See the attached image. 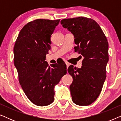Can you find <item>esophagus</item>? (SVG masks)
<instances>
[{
  "mask_svg": "<svg viewBox=\"0 0 121 121\" xmlns=\"http://www.w3.org/2000/svg\"><path fill=\"white\" fill-rule=\"evenodd\" d=\"M65 63L66 65H67V68L68 67L69 65H70V63H68V62H67V61H65Z\"/></svg>",
  "mask_w": 121,
  "mask_h": 121,
  "instance_id": "1",
  "label": "esophagus"
}]
</instances>
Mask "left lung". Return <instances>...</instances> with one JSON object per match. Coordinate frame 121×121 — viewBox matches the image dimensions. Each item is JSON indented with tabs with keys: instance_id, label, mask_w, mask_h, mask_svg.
Returning a JSON list of instances; mask_svg holds the SVG:
<instances>
[{
	"instance_id": "left-lung-1",
	"label": "left lung",
	"mask_w": 121,
	"mask_h": 121,
	"mask_svg": "<svg viewBox=\"0 0 121 121\" xmlns=\"http://www.w3.org/2000/svg\"><path fill=\"white\" fill-rule=\"evenodd\" d=\"M60 24L73 35L75 52L83 57L80 68L71 65L68 69L73 79L69 87L72 99L78 105H89L100 95L106 77L108 42L100 26L91 19H63Z\"/></svg>"
}]
</instances>
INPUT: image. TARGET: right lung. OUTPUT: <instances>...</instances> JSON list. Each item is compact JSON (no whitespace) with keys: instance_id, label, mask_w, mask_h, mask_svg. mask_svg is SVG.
Here are the masks:
<instances>
[{"instance_id":"1","label":"right lung","mask_w":121,"mask_h":121,"mask_svg":"<svg viewBox=\"0 0 121 121\" xmlns=\"http://www.w3.org/2000/svg\"><path fill=\"white\" fill-rule=\"evenodd\" d=\"M59 21L37 19L27 23L14 45V65L20 84L28 99L39 106L53 102L54 87L67 73L65 63L49 67L45 61L51 35Z\"/></svg>"}]
</instances>
